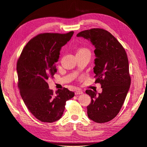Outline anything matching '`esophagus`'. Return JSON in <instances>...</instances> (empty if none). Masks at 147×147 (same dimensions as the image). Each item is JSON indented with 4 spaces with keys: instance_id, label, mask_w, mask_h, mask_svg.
I'll return each mask as SVG.
<instances>
[{
    "instance_id": "1",
    "label": "esophagus",
    "mask_w": 147,
    "mask_h": 147,
    "mask_svg": "<svg viewBox=\"0 0 147 147\" xmlns=\"http://www.w3.org/2000/svg\"><path fill=\"white\" fill-rule=\"evenodd\" d=\"M83 94V92L81 90H77L75 92V95H80Z\"/></svg>"
}]
</instances>
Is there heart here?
<instances>
[{"label":"heart","mask_w":147,"mask_h":147,"mask_svg":"<svg viewBox=\"0 0 147 147\" xmlns=\"http://www.w3.org/2000/svg\"><path fill=\"white\" fill-rule=\"evenodd\" d=\"M84 51H88V50L85 48H80L78 49V52H84Z\"/></svg>","instance_id":"b5f03b06"}]
</instances>
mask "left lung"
Returning a JSON list of instances; mask_svg holds the SVG:
<instances>
[{"instance_id":"obj_1","label":"left lung","mask_w":147,"mask_h":147,"mask_svg":"<svg viewBox=\"0 0 147 147\" xmlns=\"http://www.w3.org/2000/svg\"><path fill=\"white\" fill-rule=\"evenodd\" d=\"M77 36L91 42L95 47V82L100 83L102 93L86 90L91 98L87 107L88 117L92 121L106 123L119 113L131 84L129 60L124 48L109 32L101 28L81 31Z\"/></svg>"}]
</instances>
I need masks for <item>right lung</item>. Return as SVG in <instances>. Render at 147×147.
I'll return each instance as SVG.
<instances>
[{
	"label": "right lung",
	"instance_id": "1",
	"mask_svg": "<svg viewBox=\"0 0 147 147\" xmlns=\"http://www.w3.org/2000/svg\"><path fill=\"white\" fill-rule=\"evenodd\" d=\"M74 34L44 33L32 38L23 48L17 63L18 87L30 112L39 120L52 123L60 119L67 100L74 92L66 88L54 94L48 80L56 73L61 48Z\"/></svg>",
	"mask_w": 147,
	"mask_h": 147
}]
</instances>
